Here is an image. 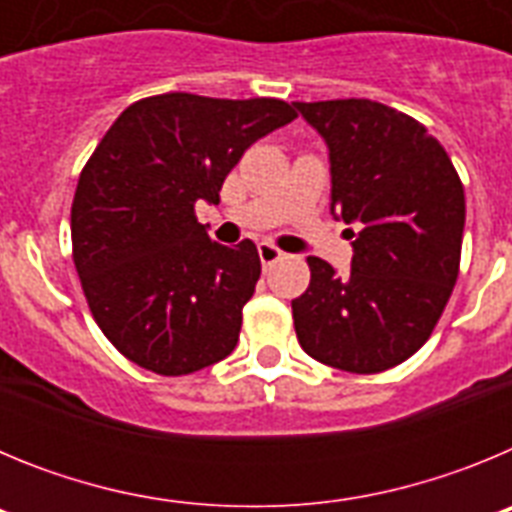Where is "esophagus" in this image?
<instances>
[{"instance_id": "esophagus-1", "label": "esophagus", "mask_w": 512, "mask_h": 512, "mask_svg": "<svg viewBox=\"0 0 512 512\" xmlns=\"http://www.w3.org/2000/svg\"><path fill=\"white\" fill-rule=\"evenodd\" d=\"M284 256V251H279L277 246H274V243H259V259H261V264L264 266H271V264H277L279 259H282Z\"/></svg>"}]
</instances>
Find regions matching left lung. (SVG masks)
<instances>
[{"label":"left lung","mask_w":512,"mask_h":512,"mask_svg":"<svg viewBox=\"0 0 512 512\" xmlns=\"http://www.w3.org/2000/svg\"><path fill=\"white\" fill-rule=\"evenodd\" d=\"M330 151V210L356 223L351 274L310 256L292 300L297 341L320 364L377 374L402 364L436 328L454 292L464 187L433 135L372 99L295 102Z\"/></svg>","instance_id":"1"}]
</instances>
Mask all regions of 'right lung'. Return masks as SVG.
<instances>
[{"label":"right lung","instance_id":"1","mask_svg":"<svg viewBox=\"0 0 512 512\" xmlns=\"http://www.w3.org/2000/svg\"><path fill=\"white\" fill-rule=\"evenodd\" d=\"M297 112L282 99L171 92L138 99L81 169L71 246L107 341L161 377L225 359L261 277L251 241H210L194 205L220 202L246 148Z\"/></svg>","mask_w":512,"mask_h":512}]
</instances>
